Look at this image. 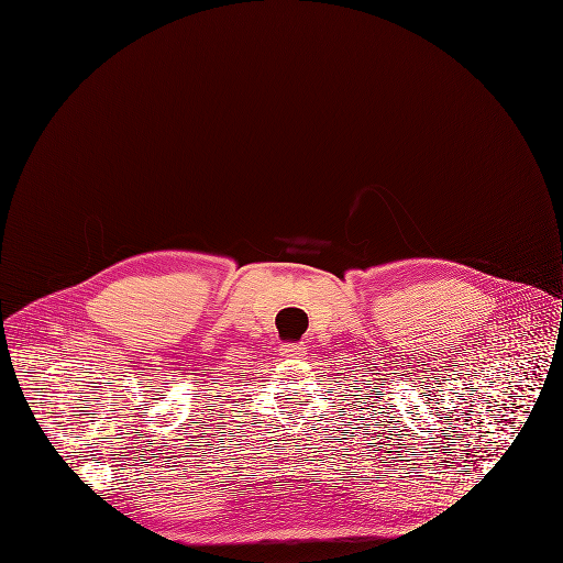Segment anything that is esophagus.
<instances>
[{
  "label": "esophagus",
  "mask_w": 563,
  "mask_h": 563,
  "mask_svg": "<svg viewBox=\"0 0 563 563\" xmlns=\"http://www.w3.org/2000/svg\"><path fill=\"white\" fill-rule=\"evenodd\" d=\"M279 350H282V356L286 358H301L306 354V347L301 343H284Z\"/></svg>",
  "instance_id": "obj_1"
}]
</instances>
